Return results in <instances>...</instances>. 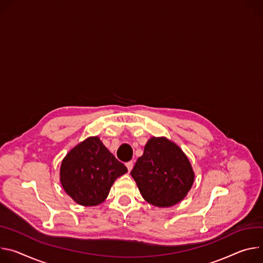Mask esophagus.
I'll return each mask as SVG.
<instances>
[{"mask_svg": "<svg viewBox=\"0 0 263 263\" xmlns=\"http://www.w3.org/2000/svg\"><path fill=\"white\" fill-rule=\"evenodd\" d=\"M126 167H127V169H128V172L133 169V167H134V163L133 162H127L126 163Z\"/></svg>", "mask_w": 263, "mask_h": 263, "instance_id": "esophagus-1", "label": "esophagus"}]
</instances>
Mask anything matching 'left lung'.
<instances>
[{
	"label": "left lung",
	"mask_w": 263,
	"mask_h": 263,
	"mask_svg": "<svg viewBox=\"0 0 263 263\" xmlns=\"http://www.w3.org/2000/svg\"><path fill=\"white\" fill-rule=\"evenodd\" d=\"M130 174L143 198L163 208L181 201L194 181L188 158L177 144L166 138L148 140Z\"/></svg>",
	"instance_id": "8db88e82"
}]
</instances>
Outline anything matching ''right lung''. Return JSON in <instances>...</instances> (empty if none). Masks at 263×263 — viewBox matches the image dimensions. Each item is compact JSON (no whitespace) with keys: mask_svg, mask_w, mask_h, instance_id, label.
Wrapping results in <instances>:
<instances>
[{"mask_svg":"<svg viewBox=\"0 0 263 263\" xmlns=\"http://www.w3.org/2000/svg\"><path fill=\"white\" fill-rule=\"evenodd\" d=\"M127 172L98 137L79 143L61 167V182L65 191L81 206H97L108 195L117 178Z\"/></svg>","mask_w":263,"mask_h":263,"instance_id":"1","label":"right lung"}]
</instances>
